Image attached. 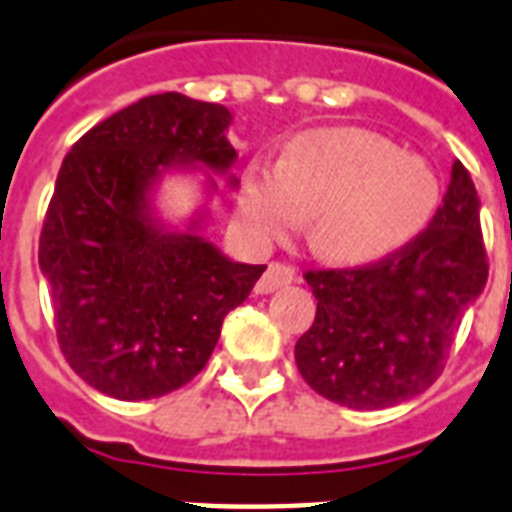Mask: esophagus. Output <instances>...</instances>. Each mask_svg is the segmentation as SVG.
Instances as JSON below:
<instances>
[{
    "mask_svg": "<svg viewBox=\"0 0 512 512\" xmlns=\"http://www.w3.org/2000/svg\"><path fill=\"white\" fill-rule=\"evenodd\" d=\"M292 281H297V273H294V268H289V265L284 263H270L268 270L263 273V278L255 284V292L257 294H270L276 292V289H281V286L292 284Z\"/></svg>",
    "mask_w": 512,
    "mask_h": 512,
    "instance_id": "esophagus-1",
    "label": "esophagus"
}]
</instances>
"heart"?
I'll return each mask as SVG.
<instances>
[{"mask_svg":"<svg viewBox=\"0 0 512 512\" xmlns=\"http://www.w3.org/2000/svg\"><path fill=\"white\" fill-rule=\"evenodd\" d=\"M442 207V181L421 157L365 128H313L284 160L255 157L244 170L236 220L252 247L268 249L305 226L334 263H376L413 244Z\"/></svg>","mask_w":512,"mask_h":512,"instance_id":"b5f03b06","label":"heart"}]
</instances>
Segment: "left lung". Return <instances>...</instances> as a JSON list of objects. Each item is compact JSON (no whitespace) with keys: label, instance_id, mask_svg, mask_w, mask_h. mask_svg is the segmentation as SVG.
Wrapping results in <instances>:
<instances>
[{"label":"left lung","instance_id":"obj_1","mask_svg":"<svg viewBox=\"0 0 512 512\" xmlns=\"http://www.w3.org/2000/svg\"><path fill=\"white\" fill-rule=\"evenodd\" d=\"M479 210L476 186L455 160L442 207L413 244L368 268L307 273L318 313L294 360L315 392L381 410L434 384L489 276Z\"/></svg>","mask_w":512,"mask_h":512}]
</instances>
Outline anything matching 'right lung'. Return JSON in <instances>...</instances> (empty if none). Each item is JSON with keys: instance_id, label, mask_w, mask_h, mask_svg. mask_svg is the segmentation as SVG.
Masks as SVG:
<instances>
[{"instance_id": "obj_1", "label": "right lung", "mask_w": 512, "mask_h": 512, "mask_svg": "<svg viewBox=\"0 0 512 512\" xmlns=\"http://www.w3.org/2000/svg\"><path fill=\"white\" fill-rule=\"evenodd\" d=\"M228 107L176 91L102 120L70 147L39 239L57 342L70 368L115 400H155L189 384L220 326L265 265L234 263L205 239L218 184L231 189ZM173 172L203 173L206 202L181 227L154 197Z\"/></svg>"}]
</instances>
